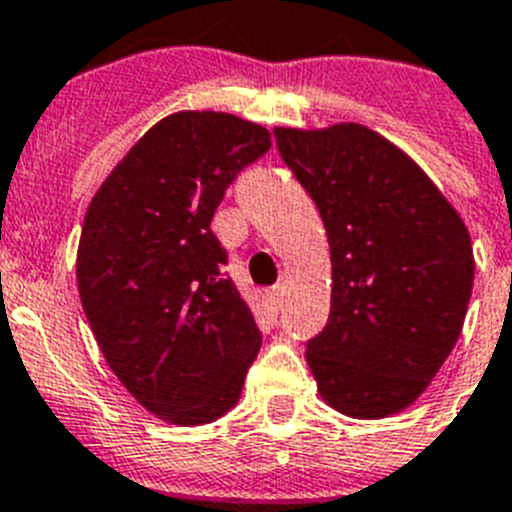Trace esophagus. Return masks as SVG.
<instances>
[{
    "mask_svg": "<svg viewBox=\"0 0 512 512\" xmlns=\"http://www.w3.org/2000/svg\"><path fill=\"white\" fill-rule=\"evenodd\" d=\"M268 304H270V309L273 311H278L281 309V304H283V286H273L268 291Z\"/></svg>",
    "mask_w": 512,
    "mask_h": 512,
    "instance_id": "1",
    "label": "esophagus"
}]
</instances>
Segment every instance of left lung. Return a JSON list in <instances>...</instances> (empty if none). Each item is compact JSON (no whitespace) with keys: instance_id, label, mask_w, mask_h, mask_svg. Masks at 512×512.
Listing matches in <instances>:
<instances>
[{"instance_id":"left-lung-1","label":"left lung","mask_w":512,"mask_h":512,"mask_svg":"<svg viewBox=\"0 0 512 512\" xmlns=\"http://www.w3.org/2000/svg\"><path fill=\"white\" fill-rule=\"evenodd\" d=\"M273 133L330 242V319L306 345L319 397L358 420L407 410L464 327L466 224L399 146L361 123Z\"/></svg>"}]
</instances>
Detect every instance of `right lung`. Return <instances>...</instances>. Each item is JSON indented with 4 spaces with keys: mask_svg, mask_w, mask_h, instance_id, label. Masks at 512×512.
<instances>
[{
    "mask_svg": "<svg viewBox=\"0 0 512 512\" xmlns=\"http://www.w3.org/2000/svg\"><path fill=\"white\" fill-rule=\"evenodd\" d=\"M268 149L257 123L180 110L131 146L84 216L77 286L87 322L128 394L172 425L226 415L260 350L211 219Z\"/></svg>",
    "mask_w": 512,
    "mask_h": 512,
    "instance_id": "obj_1",
    "label": "right lung"
}]
</instances>
